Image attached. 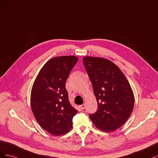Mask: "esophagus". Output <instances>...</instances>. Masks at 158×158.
<instances>
[{"label": "esophagus", "instance_id": "1", "mask_svg": "<svg viewBox=\"0 0 158 158\" xmlns=\"http://www.w3.org/2000/svg\"><path fill=\"white\" fill-rule=\"evenodd\" d=\"M85 104H82V105H81V106H80V108L81 110H84L85 109Z\"/></svg>", "mask_w": 158, "mask_h": 158}]
</instances>
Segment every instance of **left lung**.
Wrapping results in <instances>:
<instances>
[{
	"instance_id": "left-lung-1",
	"label": "left lung",
	"mask_w": 158,
	"mask_h": 158,
	"mask_svg": "<svg viewBox=\"0 0 158 158\" xmlns=\"http://www.w3.org/2000/svg\"><path fill=\"white\" fill-rule=\"evenodd\" d=\"M83 63L98 102L96 112L89 117L99 130L115 131L127 121L135 104L128 81L109 60L85 56Z\"/></svg>"
}]
</instances>
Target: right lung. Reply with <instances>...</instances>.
Returning <instances> with one entry per match:
<instances>
[{
	"mask_svg": "<svg viewBox=\"0 0 158 158\" xmlns=\"http://www.w3.org/2000/svg\"><path fill=\"white\" fill-rule=\"evenodd\" d=\"M78 59L74 56L54 57L43 66L33 84L32 112L40 126L55 136L67 133L78 111L71 106L66 81Z\"/></svg>",
	"mask_w": 158,
	"mask_h": 158,
	"instance_id": "obj_1",
	"label": "right lung"
}]
</instances>
